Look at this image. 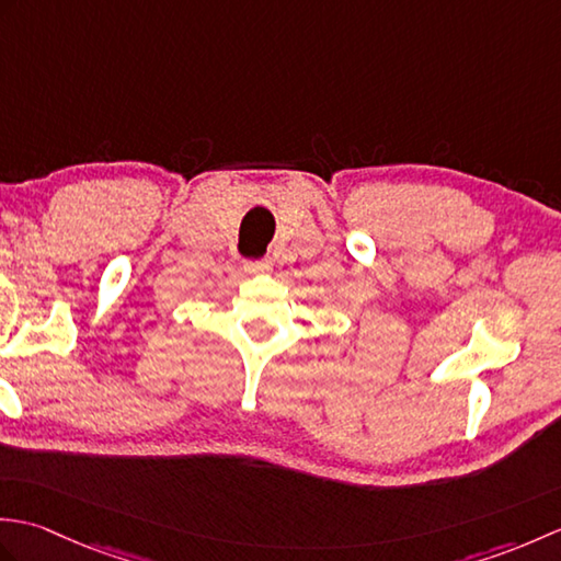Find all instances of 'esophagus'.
I'll use <instances>...</instances> for the list:
<instances>
[{
	"label": "esophagus",
	"instance_id": "obj_1",
	"mask_svg": "<svg viewBox=\"0 0 561 561\" xmlns=\"http://www.w3.org/2000/svg\"><path fill=\"white\" fill-rule=\"evenodd\" d=\"M245 272H250V274H270L272 272V260L245 262Z\"/></svg>",
	"mask_w": 561,
	"mask_h": 561
}]
</instances>
